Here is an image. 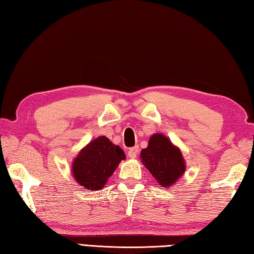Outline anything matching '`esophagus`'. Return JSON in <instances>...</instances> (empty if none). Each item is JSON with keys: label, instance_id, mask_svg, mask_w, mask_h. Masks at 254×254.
<instances>
[{"label": "esophagus", "instance_id": "1", "mask_svg": "<svg viewBox=\"0 0 254 254\" xmlns=\"http://www.w3.org/2000/svg\"><path fill=\"white\" fill-rule=\"evenodd\" d=\"M137 154H138V147H136V146L130 148L127 152V155L130 158H136Z\"/></svg>", "mask_w": 254, "mask_h": 254}]
</instances>
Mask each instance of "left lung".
Wrapping results in <instances>:
<instances>
[{
    "label": "left lung",
    "mask_w": 254,
    "mask_h": 254,
    "mask_svg": "<svg viewBox=\"0 0 254 254\" xmlns=\"http://www.w3.org/2000/svg\"><path fill=\"white\" fill-rule=\"evenodd\" d=\"M141 159L159 186L164 188L174 185L186 171L181 150L160 133L149 138L148 146L141 152Z\"/></svg>",
    "instance_id": "obj_1"
}]
</instances>
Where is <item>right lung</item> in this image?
<instances>
[{
  "label": "right lung",
  "instance_id": "add662e5",
  "mask_svg": "<svg viewBox=\"0 0 254 254\" xmlns=\"http://www.w3.org/2000/svg\"><path fill=\"white\" fill-rule=\"evenodd\" d=\"M126 154L106 136L93 139L74 159L72 172L78 185L86 190L97 191L105 187Z\"/></svg>",
  "mask_w": 254,
  "mask_h": 254
}]
</instances>
